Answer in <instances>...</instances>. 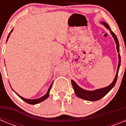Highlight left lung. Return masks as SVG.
<instances>
[{"instance_id":"1","label":"left lung","mask_w":126,"mask_h":126,"mask_svg":"<svg viewBox=\"0 0 126 126\" xmlns=\"http://www.w3.org/2000/svg\"><path fill=\"white\" fill-rule=\"evenodd\" d=\"M102 24L105 26L107 29H109L110 32L111 34H112V36L113 37L114 40H115V42L116 43L117 45V52L119 53V41H118V39L117 38L116 35L112 30H111L110 28L108 25L107 23H103L102 22ZM119 65H118L117 68V72L116 76H115V78L113 80V83L111 84L109 86H107L105 88H103L98 89V90H94V91H86V90H84L83 89L81 88L80 87H79L77 85L76 83L74 82L73 80H71V83H72V85H73V87L74 90V92H75L76 94L78 97L80 98L84 99L88 101H92V102H94V101H97L100 100L101 98L105 96L109 93L110 91L112 89V88L115 86V83L117 82V76H118V73H119V70L120 65H121V55H120V53L119 54Z\"/></svg>"}]
</instances>
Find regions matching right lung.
<instances>
[{
  "label": "right lung",
  "mask_w": 126,
  "mask_h": 126,
  "mask_svg": "<svg viewBox=\"0 0 126 126\" xmlns=\"http://www.w3.org/2000/svg\"><path fill=\"white\" fill-rule=\"evenodd\" d=\"M13 29H12V30H11V32H10L8 36H7V40H8V38L9 37L10 34H11V32H13ZM52 84H51V85H50V86L49 89H48V90L47 93V94H45V95H44V96H42V97L40 98H38V99H35V100H29V99H26V98H24L22 97V96H19V95L18 94H17V93H16V92H15V93H16V94H17V95H18V96H19V97L21 98L22 100H24V102H26V103H29V104H32V105L37 104V103H40V102H43V101H44V100H46V99L48 97V96H49L50 90L51 88H52Z\"/></svg>",
  "instance_id": "add662e5"
}]
</instances>
